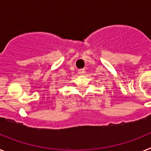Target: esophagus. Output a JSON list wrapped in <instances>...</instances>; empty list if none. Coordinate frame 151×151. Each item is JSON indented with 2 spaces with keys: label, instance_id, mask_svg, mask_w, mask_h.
Here are the masks:
<instances>
[{
  "label": "esophagus",
  "instance_id": "1",
  "mask_svg": "<svg viewBox=\"0 0 151 151\" xmlns=\"http://www.w3.org/2000/svg\"><path fill=\"white\" fill-rule=\"evenodd\" d=\"M85 71L84 69H80L78 70V73L79 75H84L85 74Z\"/></svg>",
  "mask_w": 151,
  "mask_h": 151
}]
</instances>
